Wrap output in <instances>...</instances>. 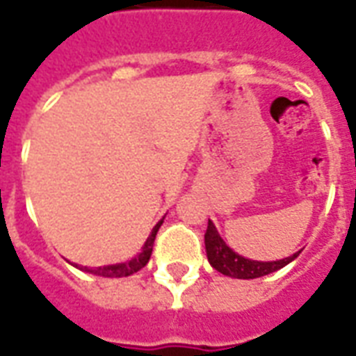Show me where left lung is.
I'll list each match as a JSON object with an SVG mask.
<instances>
[{"mask_svg": "<svg viewBox=\"0 0 356 356\" xmlns=\"http://www.w3.org/2000/svg\"><path fill=\"white\" fill-rule=\"evenodd\" d=\"M205 252H207V260L209 264L220 272L222 275L234 279H257L270 275V273L277 272L281 268H285L289 262L298 257L300 252H294L291 257L283 260H272V262H262V260H251L245 259L241 254L230 249L226 241L220 238L215 225L211 220L207 222V230H205Z\"/></svg>", "mask_w": 356, "mask_h": 356, "instance_id": "1", "label": "left lung"}]
</instances>
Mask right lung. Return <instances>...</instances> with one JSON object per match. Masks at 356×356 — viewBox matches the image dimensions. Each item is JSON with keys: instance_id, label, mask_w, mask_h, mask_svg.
<instances>
[{"instance_id": "1", "label": "right lung", "mask_w": 356, "mask_h": 356, "mask_svg": "<svg viewBox=\"0 0 356 356\" xmlns=\"http://www.w3.org/2000/svg\"><path fill=\"white\" fill-rule=\"evenodd\" d=\"M164 222V218L158 222L152 232L149 234V238L145 241V245L141 247V252H138L134 259L126 260V262H120V264H109V266H99V268H88V266H77L79 270H83V272H88V273H94V275H99V277H128L131 273L139 272L141 268L147 266L149 259H151L152 254V245H154V239H156V234H158V228L162 226Z\"/></svg>"}]
</instances>
